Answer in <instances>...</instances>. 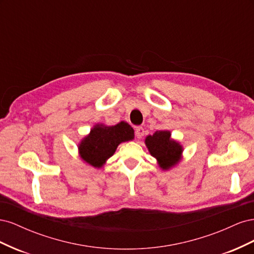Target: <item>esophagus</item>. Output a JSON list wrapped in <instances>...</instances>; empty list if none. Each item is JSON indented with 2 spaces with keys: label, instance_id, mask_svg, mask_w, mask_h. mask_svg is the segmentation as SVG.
<instances>
[{
  "label": "esophagus",
  "instance_id": "1",
  "mask_svg": "<svg viewBox=\"0 0 254 254\" xmlns=\"http://www.w3.org/2000/svg\"><path fill=\"white\" fill-rule=\"evenodd\" d=\"M144 135V129L142 127H136L135 128V136L137 139H142V136Z\"/></svg>",
  "mask_w": 254,
  "mask_h": 254
}]
</instances>
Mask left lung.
<instances>
[{"label":"left lung","mask_w":254,"mask_h":254,"mask_svg":"<svg viewBox=\"0 0 254 254\" xmlns=\"http://www.w3.org/2000/svg\"><path fill=\"white\" fill-rule=\"evenodd\" d=\"M171 135L168 130H160L145 139L150 155L157 159L160 167L164 171L178 164L182 157V146L173 140Z\"/></svg>","instance_id":"left-lung-1"}]
</instances>
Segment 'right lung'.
Instances as JSON below:
<instances>
[{"instance_id":"right-lung-1","label":"right lung","mask_w":254,"mask_h":254,"mask_svg":"<svg viewBox=\"0 0 254 254\" xmlns=\"http://www.w3.org/2000/svg\"><path fill=\"white\" fill-rule=\"evenodd\" d=\"M134 130L126 122L115 126L97 124L78 145L80 158L89 165L101 168L122 142L133 140Z\"/></svg>"}]
</instances>
